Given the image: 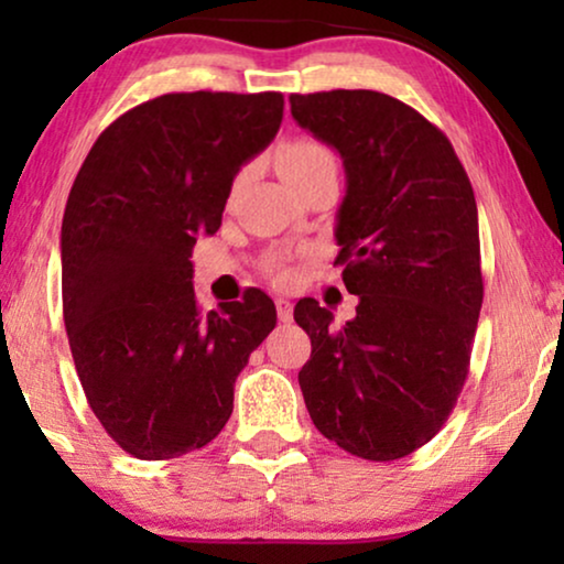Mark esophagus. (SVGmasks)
<instances>
[{"label":"esophagus","mask_w":564,"mask_h":564,"mask_svg":"<svg viewBox=\"0 0 564 564\" xmlns=\"http://www.w3.org/2000/svg\"><path fill=\"white\" fill-rule=\"evenodd\" d=\"M276 315H280L282 323H290L292 321V303L284 297H276Z\"/></svg>","instance_id":"esophagus-1"}]
</instances>
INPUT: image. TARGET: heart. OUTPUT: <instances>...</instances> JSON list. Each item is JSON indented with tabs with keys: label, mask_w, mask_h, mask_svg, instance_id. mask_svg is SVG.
Instances as JSON below:
<instances>
[{
	"label": "heart",
	"mask_w": 564,
	"mask_h": 564,
	"mask_svg": "<svg viewBox=\"0 0 564 564\" xmlns=\"http://www.w3.org/2000/svg\"><path fill=\"white\" fill-rule=\"evenodd\" d=\"M336 164L334 153H330L328 145H323L315 138H295V141H288L280 145L276 151V169L288 182H295L300 176L315 172L321 166H330ZM243 180V174L234 182V187H238Z\"/></svg>",
	"instance_id": "b5f03b06"
}]
</instances>
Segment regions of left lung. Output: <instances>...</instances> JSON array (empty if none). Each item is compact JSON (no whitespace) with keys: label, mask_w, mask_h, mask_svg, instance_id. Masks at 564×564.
<instances>
[{"label":"left lung","mask_w":564,"mask_h":564,"mask_svg":"<svg viewBox=\"0 0 564 564\" xmlns=\"http://www.w3.org/2000/svg\"><path fill=\"white\" fill-rule=\"evenodd\" d=\"M290 107L344 161L336 264L359 297L341 328L313 297L295 305L313 344L300 390L341 449L400 459L438 434L467 380L482 307L473 184L449 138L395 97L334 89Z\"/></svg>","instance_id":"1"}]
</instances>
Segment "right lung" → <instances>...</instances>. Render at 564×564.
Here are the masks:
<instances>
[{"instance_id": "right-lung-1", "label": "right lung", "mask_w": 564, "mask_h": 564, "mask_svg": "<svg viewBox=\"0 0 564 564\" xmlns=\"http://www.w3.org/2000/svg\"><path fill=\"white\" fill-rule=\"evenodd\" d=\"M280 91H180L102 130L76 174L61 226L68 346L89 408L138 459L210 444L234 384L276 326L272 297L203 313L192 290L197 236L220 228L246 161L280 130Z\"/></svg>"}]
</instances>
